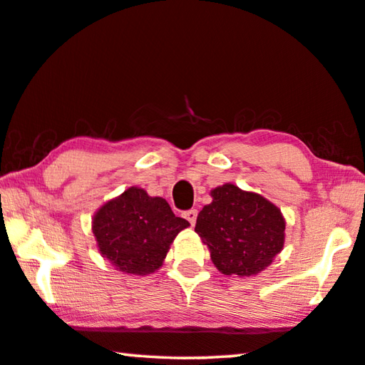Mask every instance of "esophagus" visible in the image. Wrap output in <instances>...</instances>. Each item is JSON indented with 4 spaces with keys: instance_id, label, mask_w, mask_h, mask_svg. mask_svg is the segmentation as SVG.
<instances>
[{
    "instance_id": "34e87169",
    "label": "esophagus",
    "mask_w": 365,
    "mask_h": 365,
    "mask_svg": "<svg viewBox=\"0 0 365 365\" xmlns=\"http://www.w3.org/2000/svg\"><path fill=\"white\" fill-rule=\"evenodd\" d=\"M196 216H198V211H196V210H188V211L183 212V217L187 219V221L192 225H195V222H196Z\"/></svg>"
}]
</instances>
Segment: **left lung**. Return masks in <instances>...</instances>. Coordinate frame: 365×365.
<instances>
[{"mask_svg": "<svg viewBox=\"0 0 365 365\" xmlns=\"http://www.w3.org/2000/svg\"><path fill=\"white\" fill-rule=\"evenodd\" d=\"M212 201L200 211L195 232L210 248L225 276H257L273 263L286 240V219L279 207L234 183L211 190Z\"/></svg>", "mask_w": 365, "mask_h": 365, "instance_id": "8db88e82", "label": "left lung"}]
</instances>
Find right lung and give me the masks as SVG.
Wrapping results in <instances>:
<instances>
[{"label":"right lung","instance_id":"1","mask_svg":"<svg viewBox=\"0 0 365 365\" xmlns=\"http://www.w3.org/2000/svg\"><path fill=\"white\" fill-rule=\"evenodd\" d=\"M188 225L164 198L130 187L96 211L92 234L97 250L115 269L146 276L160 268L177 234Z\"/></svg>","mask_w":365,"mask_h":365}]
</instances>
